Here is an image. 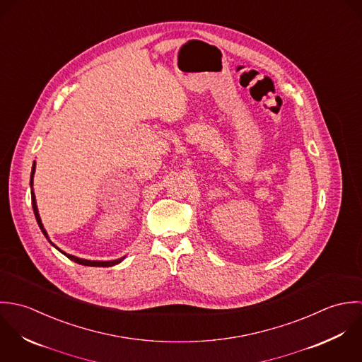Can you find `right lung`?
<instances>
[{"instance_id": "right-lung-1", "label": "right lung", "mask_w": 362, "mask_h": 362, "mask_svg": "<svg viewBox=\"0 0 362 362\" xmlns=\"http://www.w3.org/2000/svg\"><path fill=\"white\" fill-rule=\"evenodd\" d=\"M35 169H36V162H33V166H32V173H30V187H32V185H33V175H35ZM32 207H33V213H35V217H36V221H37V223H39V226H40V229H42V232H43V235L47 238V240L57 249V250H60L50 239H49V236H47V232H46V229H45V226H43V223H42V219H40V216H39V211H37V206H36V197H35V193H33V190H32ZM62 252V250H60ZM64 256H67L70 260H73L75 263H78V264H82V266H90V267H110V266H115V264H119L124 257H120V259H117V260H110V262H98V260H85V259H79V257H75L73 255H67L66 252H62Z\"/></svg>"}]
</instances>
